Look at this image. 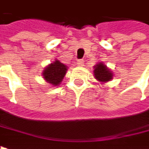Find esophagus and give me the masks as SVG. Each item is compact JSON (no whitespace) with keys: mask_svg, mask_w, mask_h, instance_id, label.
I'll return each mask as SVG.
<instances>
[{"mask_svg":"<svg viewBox=\"0 0 149 149\" xmlns=\"http://www.w3.org/2000/svg\"><path fill=\"white\" fill-rule=\"evenodd\" d=\"M77 64L78 65H84V61H83V60H78Z\"/></svg>","mask_w":149,"mask_h":149,"instance_id":"obj_1","label":"esophagus"}]
</instances>
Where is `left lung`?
Instances as JSON below:
<instances>
[{"instance_id":"8db88e82","label":"left lung","mask_w":149,"mask_h":149,"mask_svg":"<svg viewBox=\"0 0 149 149\" xmlns=\"http://www.w3.org/2000/svg\"><path fill=\"white\" fill-rule=\"evenodd\" d=\"M94 74L97 80L102 81V82L110 81L113 78V73L102 62H100L98 65L95 66Z\"/></svg>"}]
</instances>
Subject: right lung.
I'll return each instance as SVG.
<instances>
[{
	"label": "right lung",
	"mask_w": 149,
	"mask_h": 149,
	"mask_svg": "<svg viewBox=\"0 0 149 149\" xmlns=\"http://www.w3.org/2000/svg\"><path fill=\"white\" fill-rule=\"evenodd\" d=\"M66 69L67 67L64 64L59 61H55L43 71V77L49 84L56 86L62 81L66 72Z\"/></svg>",
	"instance_id": "1"
}]
</instances>
